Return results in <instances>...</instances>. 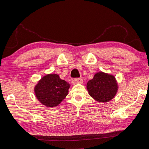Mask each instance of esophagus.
Listing matches in <instances>:
<instances>
[{"mask_svg":"<svg viewBox=\"0 0 149 149\" xmlns=\"http://www.w3.org/2000/svg\"><path fill=\"white\" fill-rule=\"evenodd\" d=\"M83 81V80L81 78H74L72 80V83H73V84H76L82 83Z\"/></svg>","mask_w":149,"mask_h":149,"instance_id":"34e87169","label":"esophagus"}]
</instances>
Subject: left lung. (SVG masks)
Wrapping results in <instances>:
<instances>
[{"label":"left lung","mask_w":149,"mask_h":149,"mask_svg":"<svg viewBox=\"0 0 149 149\" xmlns=\"http://www.w3.org/2000/svg\"><path fill=\"white\" fill-rule=\"evenodd\" d=\"M86 87L89 95L100 102L110 101L118 89L114 76L102 71L94 74L93 78L88 82Z\"/></svg>","instance_id":"left-lung-1"}]
</instances>
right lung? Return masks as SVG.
Segmentation results:
<instances>
[{"label": "right lung", "instance_id": "add662e5", "mask_svg": "<svg viewBox=\"0 0 149 149\" xmlns=\"http://www.w3.org/2000/svg\"><path fill=\"white\" fill-rule=\"evenodd\" d=\"M70 84L56 74H48L40 79L34 88L38 100L47 107H55L68 93Z\"/></svg>", "mask_w": 149, "mask_h": 149}]
</instances>
